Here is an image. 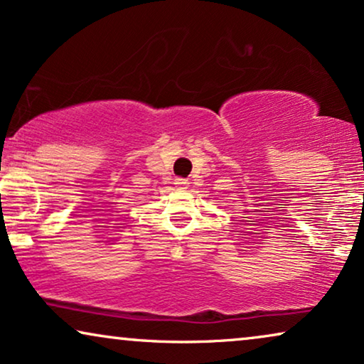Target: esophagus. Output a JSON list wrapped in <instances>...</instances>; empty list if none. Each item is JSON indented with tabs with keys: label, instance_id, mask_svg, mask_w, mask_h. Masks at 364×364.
Masks as SVG:
<instances>
[{
	"label": "esophagus",
	"instance_id": "esophagus-1",
	"mask_svg": "<svg viewBox=\"0 0 364 364\" xmlns=\"http://www.w3.org/2000/svg\"><path fill=\"white\" fill-rule=\"evenodd\" d=\"M173 183H176V187H178V188H187V187H188V181H187V178H181V177H178V178H176V182H173Z\"/></svg>",
	"mask_w": 364,
	"mask_h": 364
}]
</instances>
